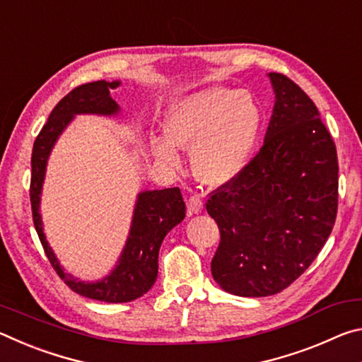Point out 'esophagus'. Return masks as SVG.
<instances>
[{"label": "esophagus", "mask_w": 362, "mask_h": 362, "mask_svg": "<svg viewBox=\"0 0 362 362\" xmlns=\"http://www.w3.org/2000/svg\"><path fill=\"white\" fill-rule=\"evenodd\" d=\"M203 207H204V203L199 196H189L187 201L188 216H193V214H201L203 212Z\"/></svg>", "instance_id": "34e87169"}]
</instances>
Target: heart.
<instances>
[{"label":"heart","instance_id":"heart-1","mask_svg":"<svg viewBox=\"0 0 362 362\" xmlns=\"http://www.w3.org/2000/svg\"><path fill=\"white\" fill-rule=\"evenodd\" d=\"M260 127L262 108L252 94L211 86L170 105L166 137H153V153L164 166L179 170L177 148L192 151L196 177L207 187H225L247 168Z\"/></svg>","mask_w":362,"mask_h":362}]
</instances>
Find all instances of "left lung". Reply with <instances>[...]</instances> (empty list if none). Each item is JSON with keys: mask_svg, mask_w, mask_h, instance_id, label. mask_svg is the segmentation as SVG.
Listing matches in <instances>:
<instances>
[{"mask_svg": "<svg viewBox=\"0 0 362 362\" xmlns=\"http://www.w3.org/2000/svg\"><path fill=\"white\" fill-rule=\"evenodd\" d=\"M274 107L263 146L206 209L220 230L211 263L225 292L268 297L316 259L337 217L339 163L313 100L281 73H268Z\"/></svg>", "mask_w": 362, "mask_h": 362, "instance_id": "1", "label": "left lung"}]
</instances>
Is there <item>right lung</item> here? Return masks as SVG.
Here are the masks:
<instances>
[{
	"label": "right lung",
	"mask_w": 362,
	"mask_h": 362,
	"mask_svg": "<svg viewBox=\"0 0 362 362\" xmlns=\"http://www.w3.org/2000/svg\"><path fill=\"white\" fill-rule=\"evenodd\" d=\"M119 86L121 81L83 84L66 94L54 107L47 122L35 140L30 183L33 223L51 265L71 291L83 297L107 303L132 302L151 289L158 278V254L161 243L168 233L185 218V203L179 188L140 192L134 206L129 235L119 259L112 272L97 281H81L71 273H66L52 247L49 246L40 211L47 159L59 137L76 115H99L113 118L121 113V107L110 95V90Z\"/></svg>",
	"instance_id": "right-lung-1"
}]
</instances>
